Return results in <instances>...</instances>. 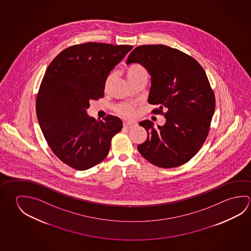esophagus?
Wrapping results in <instances>:
<instances>
[{
	"label": "esophagus",
	"instance_id": "34e87169",
	"mask_svg": "<svg viewBox=\"0 0 251 251\" xmlns=\"http://www.w3.org/2000/svg\"><path fill=\"white\" fill-rule=\"evenodd\" d=\"M136 124L135 123H130V122H125L124 123V127L126 128H132V127H136Z\"/></svg>",
	"mask_w": 251,
	"mask_h": 251
}]
</instances>
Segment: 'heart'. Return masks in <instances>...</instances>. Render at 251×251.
<instances>
[{"instance_id": "b5f03b06", "label": "heart", "mask_w": 251, "mask_h": 251, "mask_svg": "<svg viewBox=\"0 0 251 251\" xmlns=\"http://www.w3.org/2000/svg\"><path fill=\"white\" fill-rule=\"evenodd\" d=\"M126 74H127V78L131 82L132 84H134L136 81L141 79V78H147V76H148L146 69L141 64H133L131 66L128 67L126 70ZM114 77H115L114 72L111 73L110 75L106 77V81H105V89L106 90L109 88ZM135 108H136V104L124 102V103H120L119 105L115 106V111L118 115H122L126 118H129L134 115Z\"/></svg>"}]
</instances>
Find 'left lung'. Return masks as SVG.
<instances>
[{"label": "left lung", "mask_w": 251, "mask_h": 251, "mask_svg": "<svg viewBox=\"0 0 251 251\" xmlns=\"http://www.w3.org/2000/svg\"><path fill=\"white\" fill-rule=\"evenodd\" d=\"M126 63H139L149 72L148 102L158 106L153 114L166 118L157 128L151 121L141 122L148 136L137 145L138 151L163 168L188 162L206 139L215 110V96L205 71L193 57L165 45L139 46ZM163 109L167 112L163 113Z\"/></svg>", "instance_id": "left-lung-1"}]
</instances>
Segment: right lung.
<instances>
[{
  "instance_id": "obj_1",
  "label": "right lung",
  "mask_w": 251,
  "mask_h": 251,
  "mask_svg": "<svg viewBox=\"0 0 251 251\" xmlns=\"http://www.w3.org/2000/svg\"><path fill=\"white\" fill-rule=\"evenodd\" d=\"M133 46L88 42L64 49L48 67L36 113L49 147L62 162L86 170L101 162L123 122L87 115L91 100L104 96L105 81Z\"/></svg>"
}]
</instances>
